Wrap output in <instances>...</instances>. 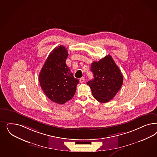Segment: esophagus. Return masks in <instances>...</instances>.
<instances>
[{"label":"esophagus","mask_w":157,"mask_h":157,"mask_svg":"<svg viewBox=\"0 0 157 157\" xmlns=\"http://www.w3.org/2000/svg\"><path fill=\"white\" fill-rule=\"evenodd\" d=\"M86 80V78H84V77H82L80 79V82H81V83H82V82H84V81Z\"/></svg>","instance_id":"1"}]
</instances>
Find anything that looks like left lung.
Wrapping results in <instances>:
<instances>
[{
	"mask_svg": "<svg viewBox=\"0 0 157 157\" xmlns=\"http://www.w3.org/2000/svg\"><path fill=\"white\" fill-rule=\"evenodd\" d=\"M92 80L88 81L92 95L98 101L106 103L116 96L123 83V76L118 66L108 55L91 66Z\"/></svg>",
	"mask_w": 157,
	"mask_h": 157,
	"instance_id": "left-lung-1",
	"label": "left lung"
}]
</instances>
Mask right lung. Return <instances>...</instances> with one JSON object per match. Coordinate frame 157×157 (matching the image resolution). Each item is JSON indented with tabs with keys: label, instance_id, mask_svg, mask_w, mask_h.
<instances>
[{
	"label": "right lung",
	"instance_id": "obj_1",
	"mask_svg": "<svg viewBox=\"0 0 157 157\" xmlns=\"http://www.w3.org/2000/svg\"><path fill=\"white\" fill-rule=\"evenodd\" d=\"M68 55L65 47L55 48L47 58L39 76L41 88L46 96L60 105L74 96L79 82L66 65Z\"/></svg>",
	"mask_w": 157,
	"mask_h": 157
}]
</instances>
